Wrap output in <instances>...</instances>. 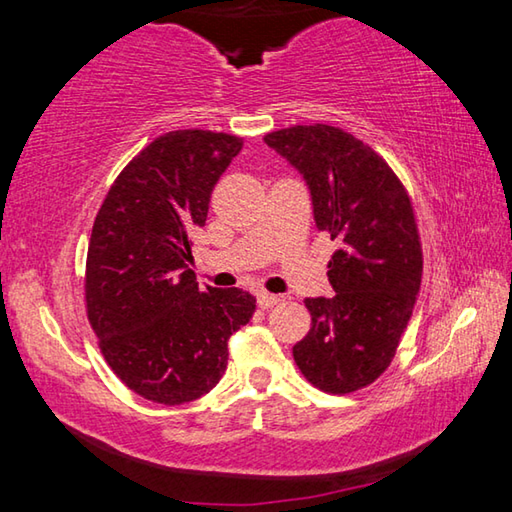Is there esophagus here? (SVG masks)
I'll return each mask as SVG.
<instances>
[{"label":"esophagus","mask_w":512,"mask_h":512,"mask_svg":"<svg viewBox=\"0 0 512 512\" xmlns=\"http://www.w3.org/2000/svg\"><path fill=\"white\" fill-rule=\"evenodd\" d=\"M280 302H282V296H273V293H266V291H262L257 296V305L262 309H271L275 305H280Z\"/></svg>","instance_id":"1"}]
</instances>
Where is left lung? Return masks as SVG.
<instances>
[{
    "mask_svg": "<svg viewBox=\"0 0 512 512\" xmlns=\"http://www.w3.org/2000/svg\"><path fill=\"white\" fill-rule=\"evenodd\" d=\"M264 142L305 178L316 228L339 244L327 264L334 296L305 300L311 329L293 359L320 391H359L391 366L420 291L411 198L384 158L336 126H291Z\"/></svg>",
    "mask_w": 512,
    "mask_h": 512,
    "instance_id": "1",
    "label": "left lung"
}]
</instances>
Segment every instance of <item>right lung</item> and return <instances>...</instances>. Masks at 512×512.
Wrapping results in <instances>:
<instances>
[{
    "instance_id": "right-lung-1",
    "label": "right lung",
    "mask_w": 512,
    "mask_h": 512,
    "mask_svg": "<svg viewBox=\"0 0 512 512\" xmlns=\"http://www.w3.org/2000/svg\"><path fill=\"white\" fill-rule=\"evenodd\" d=\"M244 142L171 131L119 173L92 225L85 264L88 318L112 372L144 400L176 406L210 393L228 339L255 314L241 289H198L189 232Z\"/></svg>"
}]
</instances>
